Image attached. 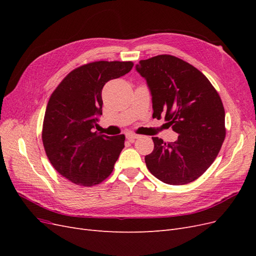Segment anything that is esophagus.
<instances>
[{
	"instance_id": "1",
	"label": "esophagus",
	"mask_w": 256,
	"mask_h": 256,
	"mask_svg": "<svg viewBox=\"0 0 256 256\" xmlns=\"http://www.w3.org/2000/svg\"><path fill=\"white\" fill-rule=\"evenodd\" d=\"M126 138H127L128 141L134 142V141L136 140V138H138V134H132V132H129V134H126Z\"/></svg>"
}]
</instances>
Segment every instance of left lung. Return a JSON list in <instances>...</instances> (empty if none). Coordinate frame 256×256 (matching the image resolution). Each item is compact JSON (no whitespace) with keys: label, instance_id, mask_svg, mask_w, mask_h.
<instances>
[{"label":"left lung","instance_id":"obj_1","mask_svg":"<svg viewBox=\"0 0 256 256\" xmlns=\"http://www.w3.org/2000/svg\"><path fill=\"white\" fill-rule=\"evenodd\" d=\"M152 96V118L178 134L175 142L152 138L145 156L150 172L168 184H186L202 176L218 156L226 138V112L218 92L198 68L168 54L138 62Z\"/></svg>","mask_w":256,"mask_h":256}]
</instances>
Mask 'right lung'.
<instances>
[{
	"label": "right lung",
	"mask_w": 256,
	"mask_h": 256,
	"mask_svg": "<svg viewBox=\"0 0 256 256\" xmlns=\"http://www.w3.org/2000/svg\"><path fill=\"white\" fill-rule=\"evenodd\" d=\"M132 67V62H92L69 72L51 94L42 138L50 164L66 180L92 187L111 175L125 136L98 134L92 128L102 114L104 84Z\"/></svg>",
	"instance_id": "1"
}]
</instances>
